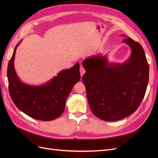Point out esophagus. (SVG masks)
Instances as JSON below:
<instances>
[{"mask_svg":"<svg viewBox=\"0 0 158 158\" xmlns=\"http://www.w3.org/2000/svg\"><path fill=\"white\" fill-rule=\"evenodd\" d=\"M80 75H81V76H82L84 74V73H85V70H84V67H83V66H82V65H80Z\"/></svg>","mask_w":158,"mask_h":158,"instance_id":"esophagus-1","label":"esophagus"}]
</instances>
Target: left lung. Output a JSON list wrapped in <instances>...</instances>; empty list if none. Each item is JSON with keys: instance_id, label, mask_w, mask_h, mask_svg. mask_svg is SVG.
<instances>
[{"instance_id": "left-lung-1", "label": "left lung", "mask_w": 158, "mask_h": 158, "mask_svg": "<svg viewBox=\"0 0 158 158\" xmlns=\"http://www.w3.org/2000/svg\"><path fill=\"white\" fill-rule=\"evenodd\" d=\"M122 42L131 49L125 63H110L106 55H99L82 62L86 71L82 81L91 111L106 121L120 120L135 112L144 97L149 80V65L141 45L130 37Z\"/></svg>"}]
</instances>
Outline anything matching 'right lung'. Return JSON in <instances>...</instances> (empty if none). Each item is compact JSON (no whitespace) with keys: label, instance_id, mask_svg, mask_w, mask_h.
I'll use <instances>...</instances> for the list:
<instances>
[{"label":"right lung","instance_id":"add662e5","mask_svg":"<svg viewBox=\"0 0 158 158\" xmlns=\"http://www.w3.org/2000/svg\"><path fill=\"white\" fill-rule=\"evenodd\" d=\"M18 44L8 62L7 76L10 98L21 111L37 120H54L63 113L66 100L75 84L80 79V64L61 70L56 76L41 85L23 83L14 69V57Z\"/></svg>","mask_w":158,"mask_h":158}]
</instances>
